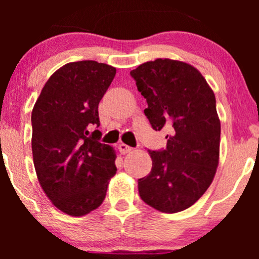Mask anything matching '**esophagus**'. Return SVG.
<instances>
[{
  "label": "esophagus",
  "instance_id": "obj_1",
  "mask_svg": "<svg viewBox=\"0 0 259 259\" xmlns=\"http://www.w3.org/2000/svg\"><path fill=\"white\" fill-rule=\"evenodd\" d=\"M118 148H119L120 153H123V154L129 153V152H132V151H133V147L127 146L126 144H123V142H121V144H119V146H118Z\"/></svg>",
  "mask_w": 259,
  "mask_h": 259
}]
</instances>
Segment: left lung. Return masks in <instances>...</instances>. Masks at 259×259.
<instances>
[{
    "instance_id": "left-lung-1",
    "label": "left lung",
    "mask_w": 259,
    "mask_h": 259,
    "mask_svg": "<svg viewBox=\"0 0 259 259\" xmlns=\"http://www.w3.org/2000/svg\"><path fill=\"white\" fill-rule=\"evenodd\" d=\"M146 99L152 129L167 127V147L148 150L152 169L139 179V194L164 213L191 207L212 184L219 159L221 121L215 96L192 65L156 59L130 72Z\"/></svg>"
}]
</instances>
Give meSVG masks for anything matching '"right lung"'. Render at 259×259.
Segmentation results:
<instances>
[{"instance_id":"add662e5","label":"right lung","mask_w":259,"mask_h":259,"mask_svg":"<svg viewBox=\"0 0 259 259\" xmlns=\"http://www.w3.org/2000/svg\"><path fill=\"white\" fill-rule=\"evenodd\" d=\"M115 68L95 61L72 62L45 84L31 113V148L37 179L62 212L80 217L101 206L117 171L115 153L101 144L99 103Z\"/></svg>"}]
</instances>
